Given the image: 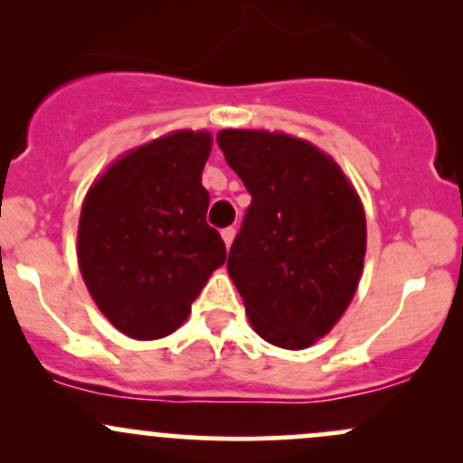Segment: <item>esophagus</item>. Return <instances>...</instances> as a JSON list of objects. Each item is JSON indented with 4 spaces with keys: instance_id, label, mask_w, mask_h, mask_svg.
I'll list each match as a JSON object with an SVG mask.
<instances>
[{
    "instance_id": "34e87169",
    "label": "esophagus",
    "mask_w": 463,
    "mask_h": 463,
    "mask_svg": "<svg viewBox=\"0 0 463 463\" xmlns=\"http://www.w3.org/2000/svg\"><path fill=\"white\" fill-rule=\"evenodd\" d=\"M222 237H223V241H226V246H228V249H231L232 240H235V228H232V226L223 228V231H222Z\"/></svg>"
}]
</instances>
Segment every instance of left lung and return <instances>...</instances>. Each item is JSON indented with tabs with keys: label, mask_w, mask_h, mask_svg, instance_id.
<instances>
[{
	"label": "left lung",
	"mask_w": 463,
	"mask_h": 463,
	"mask_svg": "<svg viewBox=\"0 0 463 463\" xmlns=\"http://www.w3.org/2000/svg\"><path fill=\"white\" fill-rule=\"evenodd\" d=\"M217 143L250 194L228 275L266 343L309 347L356 293L367 241L363 205L340 167L302 138L223 129Z\"/></svg>",
	"instance_id": "1"
}]
</instances>
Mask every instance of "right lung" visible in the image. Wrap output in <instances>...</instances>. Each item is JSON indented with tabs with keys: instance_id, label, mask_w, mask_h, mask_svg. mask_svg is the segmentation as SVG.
<instances>
[{
	"instance_id": "1",
	"label": "right lung",
	"mask_w": 463,
	"mask_h": 463,
	"mask_svg": "<svg viewBox=\"0 0 463 463\" xmlns=\"http://www.w3.org/2000/svg\"><path fill=\"white\" fill-rule=\"evenodd\" d=\"M208 132H175L116 161L87 193L78 261L98 309L123 334L154 340L188 318L210 273L226 261L208 226Z\"/></svg>"
}]
</instances>
